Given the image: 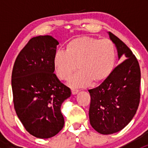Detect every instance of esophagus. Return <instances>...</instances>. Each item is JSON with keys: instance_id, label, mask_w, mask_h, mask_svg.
I'll list each match as a JSON object with an SVG mask.
<instances>
[{"instance_id": "obj_1", "label": "esophagus", "mask_w": 148, "mask_h": 148, "mask_svg": "<svg viewBox=\"0 0 148 148\" xmlns=\"http://www.w3.org/2000/svg\"><path fill=\"white\" fill-rule=\"evenodd\" d=\"M79 92V90H77V89H71V92H72V95H77V93H78V92Z\"/></svg>"}]
</instances>
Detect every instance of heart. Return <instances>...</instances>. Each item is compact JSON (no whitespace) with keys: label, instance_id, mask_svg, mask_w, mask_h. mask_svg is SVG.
<instances>
[{"label":"heart","instance_id":"1","mask_svg":"<svg viewBox=\"0 0 148 148\" xmlns=\"http://www.w3.org/2000/svg\"><path fill=\"white\" fill-rule=\"evenodd\" d=\"M115 59L116 48L111 40L82 36L69 41L65 51H56L53 63L55 72L62 80L68 79L77 65L79 71L69 79L68 85L82 88L92 82L106 79L114 68Z\"/></svg>","mask_w":148,"mask_h":148}]
</instances>
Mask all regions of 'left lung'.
Wrapping results in <instances>:
<instances>
[{
	"label": "left lung",
	"instance_id": "1",
	"mask_svg": "<svg viewBox=\"0 0 148 148\" xmlns=\"http://www.w3.org/2000/svg\"><path fill=\"white\" fill-rule=\"evenodd\" d=\"M123 61L100 85L89 89V122L102 135L122 130L132 120L140 103V69L132 51L119 38L107 32Z\"/></svg>",
	"mask_w": 148,
	"mask_h": 148
}]
</instances>
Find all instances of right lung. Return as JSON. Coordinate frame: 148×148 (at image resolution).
I'll use <instances>...</instances> for the list:
<instances>
[{
  "instance_id": "1",
  "label": "right lung",
  "mask_w": 148,
  "mask_h": 148,
  "mask_svg": "<svg viewBox=\"0 0 148 148\" xmlns=\"http://www.w3.org/2000/svg\"><path fill=\"white\" fill-rule=\"evenodd\" d=\"M59 41L51 36L33 37L18 55L11 85L16 112L25 129L37 138L55 136L64 125L61 106L71 89L53 74Z\"/></svg>"
}]
</instances>
